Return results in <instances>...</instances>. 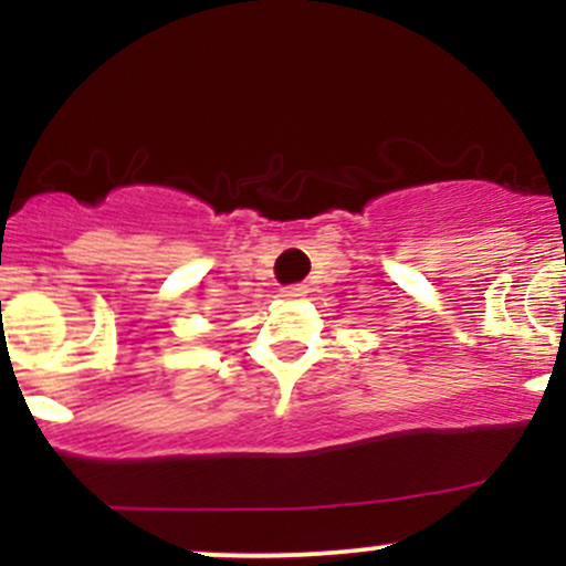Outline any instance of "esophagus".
Instances as JSON below:
<instances>
[{"label": "esophagus", "mask_w": 566, "mask_h": 566, "mask_svg": "<svg viewBox=\"0 0 566 566\" xmlns=\"http://www.w3.org/2000/svg\"><path fill=\"white\" fill-rule=\"evenodd\" d=\"M305 295H308V287H305V284H292V287L282 290L284 301H301Z\"/></svg>", "instance_id": "esophagus-1"}]
</instances>
